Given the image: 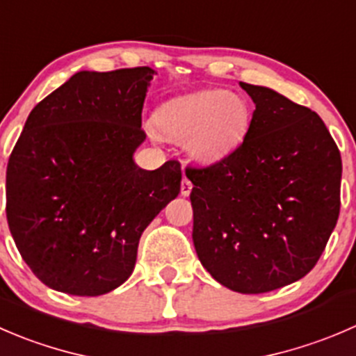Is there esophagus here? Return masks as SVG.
Here are the masks:
<instances>
[{
    "mask_svg": "<svg viewBox=\"0 0 356 356\" xmlns=\"http://www.w3.org/2000/svg\"><path fill=\"white\" fill-rule=\"evenodd\" d=\"M191 189H193V184H191V181H188V179H182V182H181V195L182 196H189V193H191Z\"/></svg>",
    "mask_w": 356,
    "mask_h": 356,
    "instance_id": "34e87169",
    "label": "esophagus"
}]
</instances>
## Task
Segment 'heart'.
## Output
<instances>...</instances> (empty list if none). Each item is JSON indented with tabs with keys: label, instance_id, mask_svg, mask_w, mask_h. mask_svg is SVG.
<instances>
[{
	"label": "heart",
	"instance_id": "obj_1",
	"mask_svg": "<svg viewBox=\"0 0 356 356\" xmlns=\"http://www.w3.org/2000/svg\"><path fill=\"white\" fill-rule=\"evenodd\" d=\"M151 123L161 139L182 140L189 160L212 165L231 156L247 139L252 106L243 95L210 88L168 99L154 109Z\"/></svg>",
	"mask_w": 356,
	"mask_h": 356
}]
</instances>
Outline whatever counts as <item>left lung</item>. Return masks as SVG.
Instances as JSON below:
<instances>
[{"instance_id": "obj_1", "label": "left lung", "mask_w": 356, "mask_h": 356, "mask_svg": "<svg viewBox=\"0 0 356 356\" xmlns=\"http://www.w3.org/2000/svg\"><path fill=\"white\" fill-rule=\"evenodd\" d=\"M254 101L247 139L193 182V243L213 280L262 294L301 280L339 217L341 154L325 123L268 86L240 83Z\"/></svg>"}]
</instances>
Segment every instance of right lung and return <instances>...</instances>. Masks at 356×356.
Listing matches in <instances>:
<instances>
[{
	"label": "right lung",
	"mask_w": 356,
	"mask_h": 356,
	"mask_svg": "<svg viewBox=\"0 0 356 356\" xmlns=\"http://www.w3.org/2000/svg\"><path fill=\"white\" fill-rule=\"evenodd\" d=\"M154 74L78 71L27 116L6 167V219L54 291L102 296L129 280L140 234L181 191L177 161L144 170L134 160Z\"/></svg>",
	"instance_id": "1"
}]
</instances>
